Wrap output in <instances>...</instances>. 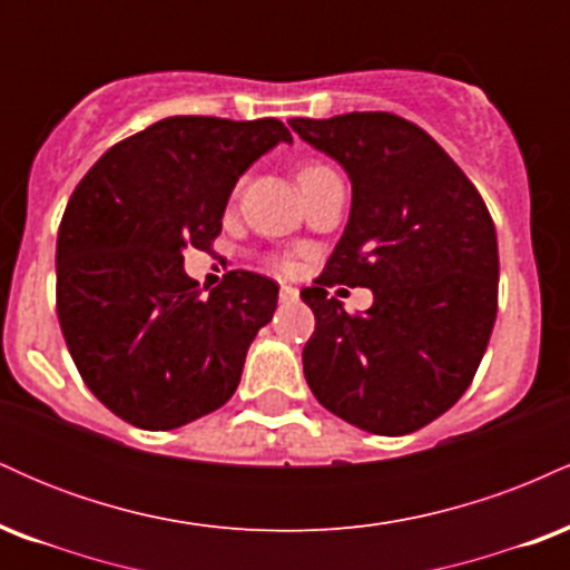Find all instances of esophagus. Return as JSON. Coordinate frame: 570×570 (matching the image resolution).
Wrapping results in <instances>:
<instances>
[{"label": "esophagus", "mask_w": 570, "mask_h": 570, "mask_svg": "<svg viewBox=\"0 0 570 570\" xmlns=\"http://www.w3.org/2000/svg\"><path fill=\"white\" fill-rule=\"evenodd\" d=\"M278 297H281V303H294V299H297V289H294V286H286V284H281V292H278Z\"/></svg>", "instance_id": "obj_1"}]
</instances>
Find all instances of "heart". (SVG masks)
<instances>
[{
	"mask_svg": "<svg viewBox=\"0 0 570 570\" xmlns=\"http://www.w3.org/2000/svg\"><path fill=\"white\" fill-rule=\"evenodd\" d=\"M326 174H335L330 166H324V163H307V166L299 168V185H307V181L318 179V176H326Z\"/></svg>",
	"mask_w": 570,
	"mask_h": 570,
	"instance_id": "b5f03b06",
	"label": "heart"
}]
</instances>
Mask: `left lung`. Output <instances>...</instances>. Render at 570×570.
<instances>
[{
    "label": "left lung",
    "instance_id": "obj_1",
    "mask_svg": "<svg viewBox=\"0 0 570 570\" xmlns=\"http://www.w3.org/2000/svg\"><path fill=\"white\" fill-rule=\"evenodd\" d=\"M351 176V219L316 286L303 348L313 396L353 426L402 436L448 412L474 381L499 311V240L485 200L415 122L391 112L294 117ZM367 285L348 314L325 289Z\"/></svg>",
    "mask_w": 570,
    "mask_h": 570
}]
</instances>
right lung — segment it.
I'll use <instances>...</instances> for the list:
<instances>
[{
	"instance_id": "obj_1",
	"label": "right lung",
	"mask_w": 570,
	"mask_h": 570,
	"mask_svg": "<svg viewBox=\"0 0 570 570\" xmlns=\"http://www.w3.org/2000/svg\"><path fill=\"white\" fill-rule=\"evenodd\" d=\"M278 141L292 134L276 117H166L117 141L71 193L58 322L85 385L130 426H185L238 389L278 284L230 271L203 294L181 252L214 246L238 176Z\"/></svg>"
}]
</instances>
